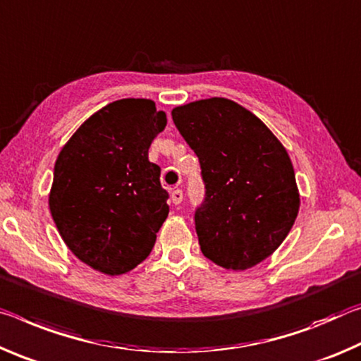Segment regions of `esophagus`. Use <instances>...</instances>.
<instances>
[{
  "label": "esophagus",
  "mask_w": 361,
  "mask_h": 361,
  "mask_svg": "<svg viewBox=\"0 0 361 361\" xmlns=\"http://www.w3.org/2000/svg\"><path fill=\"white\" fill-rule=\"evenodd\" d=\"M182 200H184V193H182L180 188H176V190L171 192V202L174 204H180Z\"/></svg>",
  "instance_id": "obj_1"
}]
</instances>
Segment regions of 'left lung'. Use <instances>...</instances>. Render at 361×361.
Masks as SVG:
<instances>
[{
  "instance_id": "obj_1",
  "label": "left lung",
  "mask_w": 361,
  "mask_h": 361,
  "mask_svg": "<svg viewBox=\"0 0 361 361\" xmlns=\"http://www.w3.org/2000/svg\"><path fill=\"white\" fill-rule=\"evenodd\" d=\"M171 115L202 168L204 198L195 209L202 252L228 270L262 262L299 212L285 147L256 115L224 97L180 105Z\"/></svg>"
}]
</instances>
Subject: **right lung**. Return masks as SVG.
Listing matches in <instances>:
<instances>
[{"mask_svg": "<svg viewBox=\"0 0 361 361\" xmlns=\"http://www.w3.org/2000/svg\"><path fill=\"white\" fill-rule=\"evenodd\" d=\"M166 126L150 99L115 100L82 123L57 157L49 209L81 262L121 275L149 256L168 217L169 195L152 140Z\"/></svg>", "mask_w": 361, "mask_h": 361, "instance_id": "add662e5", "label": "right lung"}]
</instances>
